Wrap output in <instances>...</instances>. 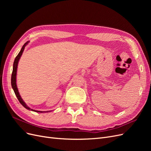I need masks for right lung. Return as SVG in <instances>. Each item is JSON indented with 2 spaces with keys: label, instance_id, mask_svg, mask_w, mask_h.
Segmentation results:
<instances>
[{
  "label": "right lung",
  "instance_id": "add662e5",
  "mask_svg": "<svg viewBox=\"0 0 151 151\" xmlns=\"http://www.w3.org/2000/svg\"><path fill=\"white\" fill-rule=\"evenodd\" d=\"M29 42H27L26 43H24V45L22 46L21 51L19 52V53H18V55H17V57L15 58V60L14 62L13 63V69H12V76H11V86H12V88L14 91V93L16 96V97L17 98L18 100H19V101L20 102V103L25 108H26L27 109H29V110L31 111H33L35 112H38V113H47V112H49L50 111H37V110H35V109H31L29 106H27V104L25 103V102L23 101V99H22V98L21 97V96L19 94V91H18L17 89V84H16V76H17V65H18V62L19 61V59L22 55V52H23L24 50L25 47L28 44Z\"/></svg>",
  "mask_w": 151,
  "mask_h": 151
}]
</instances>
